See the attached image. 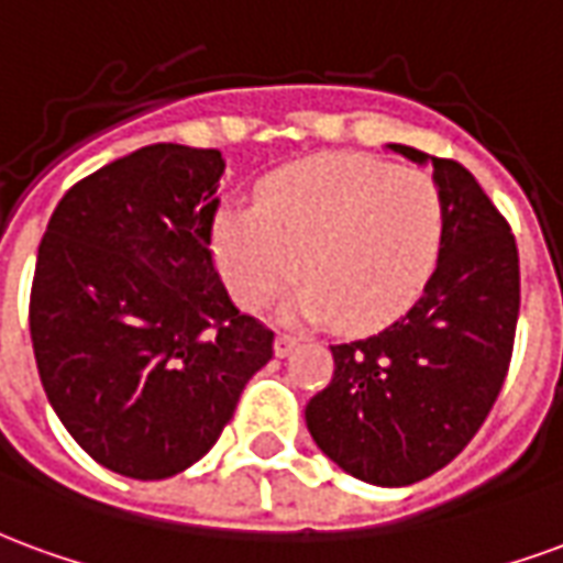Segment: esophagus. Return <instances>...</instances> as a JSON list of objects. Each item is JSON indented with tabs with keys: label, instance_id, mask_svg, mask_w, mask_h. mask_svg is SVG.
Returning <instances> with one entry per match:
<instances>
[{
	"label": "esophagus",
	"instance_id": "1",
	"mask_svg": "<svg viewBox=\"0 0 563 563\" xmlns=\"http://www.w3.org/2000/svg\"><path fill=\"white\" fill-rule=\"evenodd\" d=\"M299 339L294 332H278L276 335V356H287L290 351H297Z\"/></svg>",
	"mask_w": 563,
	"mask_h": 563
}]
</instances>
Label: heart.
I'll return each instance as SVG.
<instances>
[{
    "label": "heart",
    "instance_id": "heart-1",
    "mask_svg": "<svg viewBox=\"0 0 563 563\" xmlns=\"http://www.w3.org/2000/svg\"><path fill=\"white\" fill-rule=\"evenodd\" d=\"M444 197L432 176L366 155H327L285 167L261 207H224L212 252L233 299L261 309L309 278L297 311L351 330L396 321L420 297L444 245Z\"/></svg>",
    "mask_w": 563,
    "mask_h": 563
}]
</instances>
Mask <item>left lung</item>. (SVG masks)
<instances>
[{
    "label": "left lung",
    "mask_w": 563,
    "mask_h": 563,
    "mask_svg": "<svg viewBox=\"0 0 563 563\" xmlns=\"http://www.w3.org/2000/svg\"><path fill=\"white\" fill-rule=\"evenodd\" d=\"M387 150L432 164L444 245L399 321L332 344L335 372L306 405V426L351 477L411 486L450 465L498 399L519 321V252L510 224L462 164L401 143Z\"/></svg>",
    "instance_id": "left-lung-1"
}]
</instances>
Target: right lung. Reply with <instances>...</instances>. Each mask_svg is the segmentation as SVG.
<instances>
[{
	"label": "right lung",
	"mask_w": 563,
	"mask_h": 563,
	"mask_svg": "<svg viewBox=\"0 0 563 563\" xmlns=\"http://www.w3.org/2000/svg\"><path fill=\"white\" fill-rule=\"evenodd\" d=\"M219 150L152 143L65 191L38 245L29 332L56 417L98 465L174 477L231 422L273 330L212 266Z\"/></svg>",
	"instance_id": "obj_1"
}]
</instances>
